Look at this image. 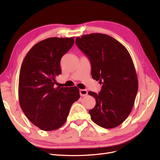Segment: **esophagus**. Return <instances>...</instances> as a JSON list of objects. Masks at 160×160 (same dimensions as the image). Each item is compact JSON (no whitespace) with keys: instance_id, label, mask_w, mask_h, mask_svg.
<instances>
[{"instance_id":"1","label":"esophagus","mask_w":160,"mask_h":160,"mask_svg":"<svg viewBox=\"0 0 160 160\" xmlns=\"http://www.w3.org/2000/svg\"><path fill=\"white\" fill-rule=\"evenodd\" d=\"M79 93H80L81 96L83 97V96H86L87 95H88V91L85 90V89H80L79 90Z\"/></svg>"}]
</instances>
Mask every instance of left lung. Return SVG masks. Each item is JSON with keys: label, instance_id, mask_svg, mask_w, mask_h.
I'll list each match as a JSON object with an SVG mask.
<instances>
[{"label": "left lung", "instance_id": "obj_1", "mask_svg": "<svg viewBox=\"0 0 160 160\" xmlns=\"http://www.w3.org/2000/svg\"><path fill=\"white\" fill-rule=\"evenodd\" d=\"M75 43L90 61L92 78L102 84L98 94L88 93L96 101L89 111L91 119L106 129L118 127L130 114L138 90L129 52L114 38L101 33L77 37Z\"/></svg>", "mask_w": 160, "mask_h": 160}]
</instances>
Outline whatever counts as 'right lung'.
Returning <instances> with one entry per match:
<instances>
[{
  "mask_svg": "<svg viewBox=\"0 0 160 160\" xmlns=\"http://www.w3.org/2000/svg\"><path fill=\"white\" fill-rule=\"evenodd\" d=\"M74 44V37H51L37 43L28 52L21 67L18 99L30 122L44 131L63 125L72 104L80 98L77 87L56 88L61 74L62 57Z\"/></svg>",
  "mask_w": 160,
  "mask_h": 160,
  "instance_id": "obj_1",
  "label": "right lung"
}]
</instances>
